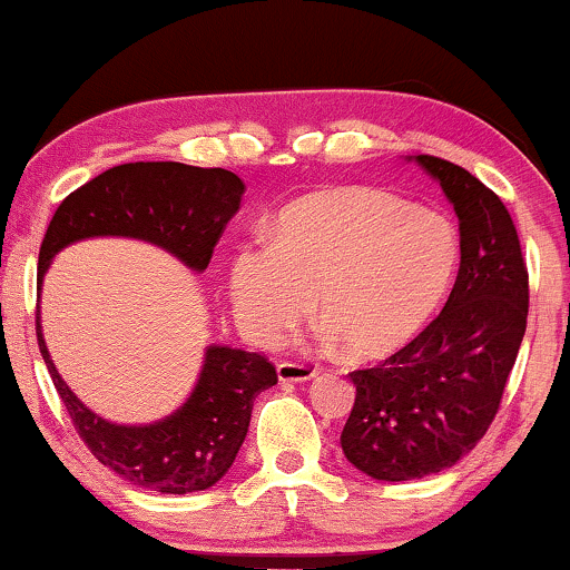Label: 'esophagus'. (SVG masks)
I'll list each match as a JSON object with an SVG mask.
<instances>
[{
    "label": "esophagus",
    "instance_id": "34e87169",
    "mask_svg": "<svg viewBox=\"0 0 570 570\" xmlns=\"http://www.w3.org/2000/svg\"><path fill=\"white\" fill-rule=\"evenodd\" d=\"M320 374V368L314 364H303V361H279L277 376L279 382H306L314 380Z\"/></svg>",
    "mask_w": 570,
    "mask_h": 570
}]
</instances>
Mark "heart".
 Instances as JSON below:
<instances>
[{"label":"heart","mask_w":570,"mask_h":570,"mask_svg":"<svg viewBox=\"0 0 570 570\" xmlns=\"http://www.w3.org/2000/svg\"><path fill=\"white\" fill-rule=\"evenodd\" d=\"M458 267L448 217L366 188L301 198L269 238L243 246L230 267V301L243 335L275 348L312 316L376 358L409 343L445 298Z\"/></svg>","instance_id":"b5f03b06"}]
</instances>
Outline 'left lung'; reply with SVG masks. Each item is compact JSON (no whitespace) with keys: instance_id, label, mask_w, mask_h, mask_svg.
Wrapping results in <instances>:
<instances>
[{"instance_id":"8db88e82","label":"left lung","mask_w":570,"mask_h":570,"mask_svg":"<svg viewBox=\"0 0 570 570\" xmlns=\"http://www.w3.org/2000/svg\"><path fill=\"white\" fill-rule=\"evenodd\" d=\"M461 219V269L445 308L380 364L353 368L340 445L372 479L455 465L498 416L529 314V269L511 212L469 169L419 154Z\"/></svg>"}]
</instances>
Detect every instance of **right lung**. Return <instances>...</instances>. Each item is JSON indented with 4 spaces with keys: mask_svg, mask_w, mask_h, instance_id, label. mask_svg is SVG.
Here are the masks:
<instances>
[{
    "mask_svg": "<svg viewBox=\"0 0 570 570\" xmlns=\"http://www.w3.org/2000/svg\"><path fill=\"white\" fill-rule=\"evenodd\" d=\"M243 190L240 177L222 167L130 161L107 169L57 206L39 250V291L57 250L94 235L149 240L204 272L227 222L240 209ZM36 337L72 426L96 461L125 482L161 494L217 484L246 440L256 395L277 384L275 366L262 353L209 345L196 390L180 411L149 426H120L96 416L70 393L51 364L39 316Z\"/></svg>",
    "mask_w": 570,
    "mask_h": 570,
    "instance_id": "add662e5",
    "label": "right lung"
}]
</instances>
